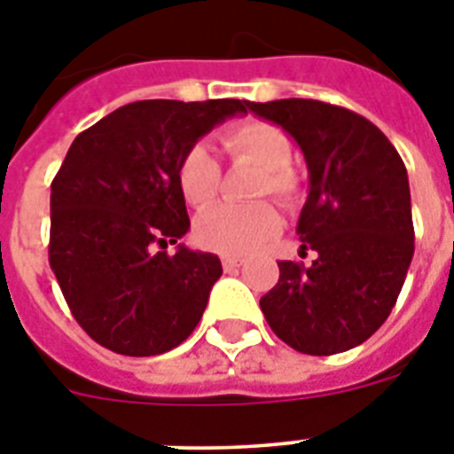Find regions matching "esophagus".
I'll return each mask as SVG.
<instances>
[{
  "mask_svg": "<svg viewBox=\"0 0 454 454\" xmlns=\"http://www.w3.org/2000/svg\"><path fill=\"white\" fill-rule=\"evenodd\" d=\"M242 262H245V259H240V256H223V259H221V263H223V269L226 270H238L242 266Z\"/></svg>",
  "mask_w": 454,
  "mask_h": 454,
  "instance_id": "34e87169",
  "label": "esophagus"
}]
</instances>
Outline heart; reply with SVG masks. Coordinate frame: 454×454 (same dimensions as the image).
<instances>
[{
	"instance_id": "heart-1",
	"label": "heart",
	"mask_w": 454,
	"mask_h": 454,
	"mask_svg": "<svg viewBox=\"0 0 454 454\" xmlns=\"http://www.w3.org/2000/svg\"><path fill=\"white\" fill-rule=\"evenodd\" d=\"M223 148L235 162L245 160L262 169L256 198H273L280 207L297 205L301 181L292 169V145L287 131L263 120H247L226 129ZM181 195L188 205L209 207L221 191V164L205 144L191 145L176 169ZM280 231V216L270 205L252 207L219 205L207 209L195 221V240L205 249L228 256H245L263 247Z\"/></svg>"
}]
</instances>
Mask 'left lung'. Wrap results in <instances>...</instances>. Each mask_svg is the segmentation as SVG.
Listing matches in <instances>:
<instances>
[{"mask_svg":"<svg viewBox=\"0 0 454 454\" xmlns=\"http://www.w3.org/2000/svg\"><path fill=\"white\" fill-rule=\"evenodd\" d=\"M283 127L309 167L299 216L310 266L280 262L262 297L270 330L294 351L332 356L380 330L415 254L408 171L391 141L358 113L313 98L247 103Z\"/></svg>","mask_w":454,"mask_h":454,"instance_id":"8db88e82","label":"left lung"}]
</instances>
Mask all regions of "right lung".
<instances>
[{"instance_id":"1","label":"right lung","mask_w":454,"mask_h":454,"mask_svg":"<svg viewBox=\"0 0 454 454\" xmlns=\"http://www.w3.org/2000/svg\"><path fill=\"white\" fill-rule=\"evenodd\" d=\"M249 101H137L74 138L51 184L49 263L74 320L122 356H160L191 337L223 269L176 245L191 228L178 162Z\"/></svg>"}]
</instances>
